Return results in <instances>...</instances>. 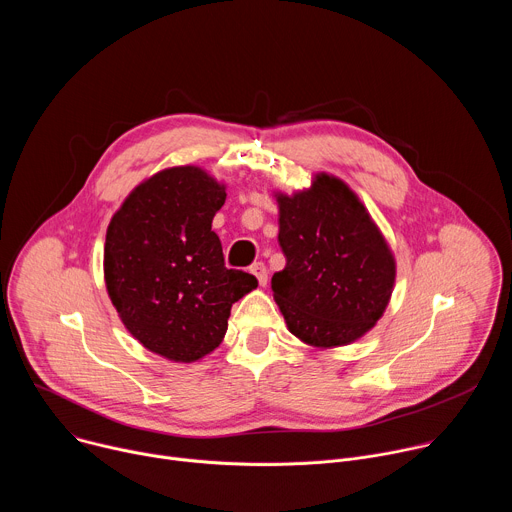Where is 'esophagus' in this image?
Returning <instances> with one entry per match:
<instances>
[{"mask_svg":"<svg viewBox=\"0 0 512 512\" xmlns=\"http://www.w3.org/2000/svg\"><path fill=\"white\" fill-rule=\"evenodd\" d=\"M251 273L257 277V281H259L261 287L267 285V267H265L263 263H255V265L251 267Z\"/></svg>","mask_w":512,"mask_h":512,"instance_id":"obj_1","label":"esophagus"}]
</instances>
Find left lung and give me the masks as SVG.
<instances>
[{"instance_id": "8db88e82", "label": "left lung", "mask_w": 512, "mask_h": 512, "mask_svg": "<svg viewBox=\"0 0 512 512\" xmlns=\"http://www.w3.org/2000/svg\"><path fill=\"white\" fill-rule=\"evenodd\" d=\"M285 267L271 277L287 330L316 348L346 346L383 318L395 255L369 210L340 178L320 172L294 194L275 192Z\"/></svg>"}]
</instances>
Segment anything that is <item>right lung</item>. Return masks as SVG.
<instances>
[{"instance_id":"right-lung-1","label":"right lung","mask_w":512,"mask_h":512,"mask_svg":"<svg viewBox=\"0 0 512 512\" xmlns=\"http://www.w3.org/2000/svg\"><path fill=\"white\" fill-rule=\"evenodd\" d=\"M225 184L198 166L137 184L107 227L103 271L127 332L154 354L194 362L223 342L231 308L257 287L227 269L212 218Z\"/></svg>"}]
</instances>
